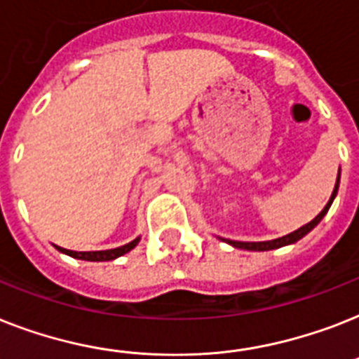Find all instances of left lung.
<instances>
[{
    "label": "left lung",
    "instance_id": "left-lung-1",
    "mask_svg": "<svg viewBox=\"0 0 359 359\" xmlns=\"http://www.w3.org/2000/svg\"><path fill=\"white\" fill-rule=\"evenodd\" d=\"M337 189H339V173H337L336 188H334V191H332L330 201H328L325 208L321 210V214L317 215L316 219H311L308 225L301 226V229H297L295 232H291V234L282 236V238H276V240H271V241H232V240H225V241L226 243H230L232 247H236V249H245V250H271V249H278V247H284V245H291V243H295V241H299L301 238H304V236L308 234L311 229H313V226L319 225V221L325 217L326 212H328V208H330L332 203H334V199H336Z\"/></svg>",
    "mask_w": 359,
    "mask_h": 359
}]
</instances>
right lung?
<instances>
[{"label": "right lung", "instance_id": "1", "mask_svg": "<svg viewBox=\"0 0 359 359\" xmlns=\"http://www.w3.org/2000/svg\"><path fill=\"white\" fill-rule=\"evenodd\" d=\"M140 238L133 240L130 243L127 245H121L118 249H109V250H90V252H77V250H68V249H62V247H57L60 252L68 256H74V258H79V260H88V262H109V260H116L118 256H123L127 255L129 250H133L134 247L138 245Z\"/></svg>", "mask_w": 359, "mask_h": 359}]
</instances>
